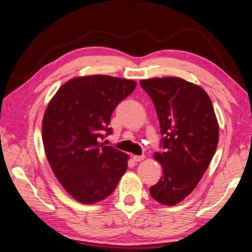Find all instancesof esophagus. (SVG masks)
<instances>
[{"label":"esophagus","mask_w":252,"mask_h":252,"mask_svg":"<svg viewBox=\"0 0 252 252\" xmlns=\"http://www.w3.org/2000/svg\"><path fill=\"white\" fill-rule=\"evenodd\" d=\"M144 158H145V156H144V155H141V156L134 155V156H133V160H134V162H141V160H144Z\"/></svg>","instance_id":"1"}]
</instances>
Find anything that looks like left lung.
<instances>
[{
  "mask_svg": "<svg viewBox=\"0 0 252 252\" xmlns=\"http://www.w3.org/2000/svg\"><path fill=\"white\" fill-rule=\"evenodd\" d=\"M139 84L154 102L164 136V152L154 153L163 176L150 193L158 203L172 207L195 189L209 167L219 142V124L211 99L200 86L177 77Z\"/></svg>",
  "mask_w": 252,
  "mask_h": 252,
  "instance_id": "obj_1",
  "label": "left lung"
}]
</instances>
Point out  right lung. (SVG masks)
<instances>
[{
  "mask_svg": "<svg viewBox=\"0 0 252 252\" xmlns=\"http://www.w3.org/2000/svg\"><path fill=\"white\" fill-rule=\"evenodd\" d=\"M134 80L94 75L64 82L44 111L42 141L53 174L73 199L108 197L127 170L128 155L100 143L111 134L114 109L133 93Z\"/></svg>",
  "mask_w": 252,
  "mask_h": 252,
  "instance_id": "obj_1",
  "label": "right lung"
}]
</instances>
